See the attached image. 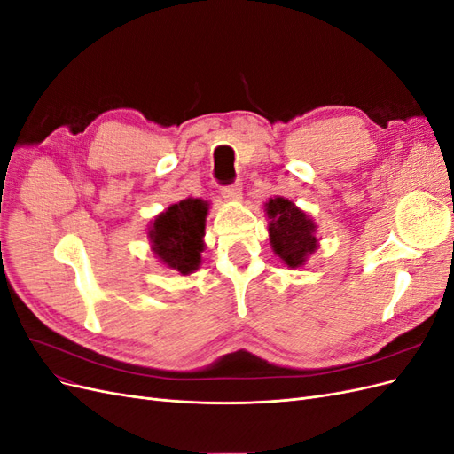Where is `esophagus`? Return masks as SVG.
<instances>
[{"instance_id":"34e87169","label":"esophagus","mask_w":454,"mask_h":454,"mask_svg":"<svg viewBox=\"0 0 454 454\" xmlns=\"http://www.w3.org/2000/svg\"><path fill=\"white\" fill-rule=\"evenodd\" d=\"M222 197L229 202H239L242 197V185L240 184H232L222 187Z\"/></svg>"}]
</instances>
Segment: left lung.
Returning <instances> with one entry per match:
<instances>
[{
	"label": "left lung",
	"instance_id": "8db88e82",
	"mask_svg": "<svg viewBox=\"0 0 454 454\" xmlns=\"http://www.w3.org/2000/svg\"><path fill=\"white\" fill-rule=\"evenodd\" d=\"M263 210L269 217V240L272 252L280 257L287 269L305 267L307 259L320 246V240L316 237L318 225L314 223V219L286 197L269 199L263 204Z\"/></svg>",
	"mask_w": 454,
	"mask_h": 454
}]
</instances>
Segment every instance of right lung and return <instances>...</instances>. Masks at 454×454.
<instances>
[{
    "label": "right lung",
    "instance_id": "obj_1",
    "mask_svg": "<svg viewBox=\"0 0 454 454\" xmlns=\"http://www.w3.org/2000/svg\"><path fill=\"white\" fill-rule=\"evenodd\" d=\"M208 210V200L189 197L170 204L151 219L147 239L151 252L162 267L180 272L182 277H189L200 267Z\"/></svg>",
    "mask_w": 454,
    "mask_h": 454
}]
</instances>
